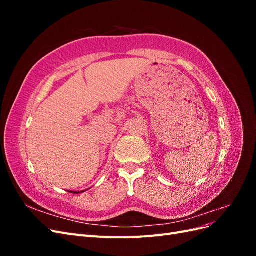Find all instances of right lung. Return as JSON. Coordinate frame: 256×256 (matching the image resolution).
<instances>
[{"label": "right lung", "mask_w": 256, "mask_h": 256, "mask_svg": "<svg viewBox=\"0 0 256 256\" xmlns=\"http://www.w3.org/2000/svg\"><path fill=\"white\" fill-rule=\"evenodd\" d=\"M70 193H80V192H74V191L72 192V191H70Z\"/></svg>", "instance_id": "1"}]
</instances>
